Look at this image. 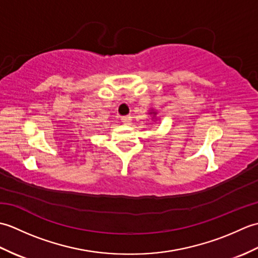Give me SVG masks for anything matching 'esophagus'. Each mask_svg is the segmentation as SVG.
I'll return each mask as SVG.
<instances>
[{
  "mask_svg": "<svg viewBox=\"0 0 258 258\" xmlns=\"http://www.w3.org/2000/svg\"><path fill=\"white\" fill-rule=\"evenodd\" d=\"M120 119H122V122H123L124 124H130V122H131V116H128V115H125V116L120 117Z\"/></svg>",
  "mask_w": 258,
  "mask_h": 258,
  "instance_id": "obj_1",
  "label": "esophagus"
}]
</instances>
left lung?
<instances>
[{"instance_id":"8db88e82","label":"left lung","mask_w":258,"mask_h":258,"mask_svg":"<svg viewBox=\"0 0 258 258\" xmlns=\"http://www.w3.org/2000/svg\"><path fill=\"white\" fill-rule=\"evenodd\" d=\"M150 114H153V115H156V112H154V111H152Z\"/></svg>"}]
</instances>
